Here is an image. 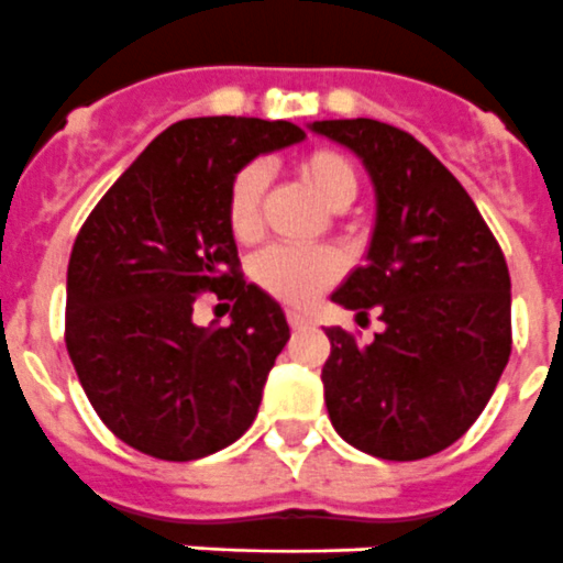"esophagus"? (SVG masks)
Returning <instances> with one entry per match:
<instances>
[{
    "instance_id": "34e87169",
    "label": "esophagus",
    "mask_w": 563,
    "mask_h": 563,
    "mask_svg": "<svg viewBox=\"0 0 563 563\" xmlns=\"http://www.w3.org/2000/svg\"><path fill=\"white\" fill-rule=\"evenodd\" d=\"M286 320H289L291 329H306V325H311V318L303 314V311H286Z\"/></svg>"
}]
</instances>
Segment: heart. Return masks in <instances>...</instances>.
Wrapping results in <instances>:
<instances>
[{
    "instance_id": "1",
    "label": "heart",
    "mask_w": 563,
    "mask_h": 563,
    "mask_svg": "<svg viewBox=\"0 0 563 563\" xmlns=\"http://www.w3.org/2000/svg\"><path fill=\"white\" fill-rule=\"evenodd\" d=\"M297 174L306 186L332 209H346L357 197L361 177L346 154L334 148H311L297 157ZM263 197H266V168L260 163L243 165L225 191V225L238 243H252L263 231ZM254 280L260 289L283 300L303 306L323 295L343 272V260L332 249H289L274 245L254 260Z\"/></svg>"
}]
</instances>
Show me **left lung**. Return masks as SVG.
<instances>
[{
	"label": "left lung",
	"instance_id": "obj_1",
	"mask_svg": "<svg viewBox=\"0 0 563 563\" xmlns=\"http://www.w3.org/2000/svg\"><path fill=\"white\" fill-rule=\"evenodd\" d=\"M311 129L349 145L377 188L369 263L332 300L357 320L377 309L384 332L361 343L340 325L325 329V409L354 450L420 461L478 420L507 366V260L464 186L412 134L363 117Z\"/></svg>",
	"mask_w": 563,
	"mask_h": 563
}]
</instances>
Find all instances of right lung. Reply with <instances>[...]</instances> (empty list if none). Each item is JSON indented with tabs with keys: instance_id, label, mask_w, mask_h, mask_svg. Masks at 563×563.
<instances>
[{
	"instance_id": "obj_1",
	"label": "right lung",
	"mask_w": 563,
	"mask_h": 563,
	"mask_svg": "<svg viewBox=\"0 0 563 563\" xmlns=\"http://www.w3.org/2000/svg\"><path fill=\"white\" fill-rule=\"evenodd\" d=\"M303 136L286 120L174 122L79 229L65 346L93 412L136 452L197 461L252 427L289 323L243 280L225 191L249 159ZM202 294L232 303L231 327L192 323Z\"/></svg>"
}]
</instances>
